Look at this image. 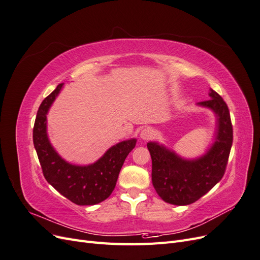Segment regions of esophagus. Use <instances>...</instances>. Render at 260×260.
<instances>
[{
    "label": "esophagus",
    "mask_w": 260,
    "mask_h": 260,
    "mask_svg": "<svg viewBox=\"0 0 260 260\" xmlns=\"http://www.w3.org/2000/svg\"><path fill=\"white\" fill-rule=\"evenodd\" d=\"M153 136H154V131H153V129H151V128H144L142 131H141V133H140V138L142 139L143 141L152 139Z\"/></svg>",
    "instance_id": "obj_1"
}]
</instances>
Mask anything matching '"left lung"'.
<instances>
[{"mask_svg": "<svg viewBox=\"0 0 260 260\" xmlns=\"http://www.w3.org/2000/svg\"><path fill=\"white\" fill-rule=\"evenodd\" d=\"M208 101L196 105L212 111L217 118L215 139L206 153L187 159L157 142H148L152 157V182L160 199L172 205H188L200 200L224 175L229 158L233 129L229 108L214 90Z\"/></svg>", "mask_w": 260, "mask_h": 260, "instance_id": "8db88e82", "label": "left lung"}]
</instances>
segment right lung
Masks as SVG:
<instances>
[{"label": "right lung", "instance_id": "obj_1", "mask_svg": "<svg viewBox=\"0 0 260 260\" xmlns=\"http://www.w3.org/2000/svg\"><path fill=\"white\" fill-rule=\"evenodd\" d=\"M64 83L56 86L41 103L34 127V144L46 181L62 196L77 205H95L105 201L116 186L125 157L136 146L137 139L113 145L95 162L79 166L61 158L48 136V115Z\"/></svg>", "mask_w": 260, "mask_h": 260}]
</instances>
